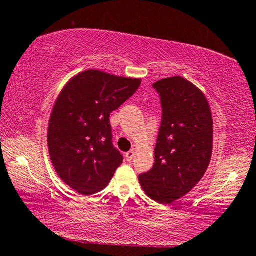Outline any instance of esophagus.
<instances>
[{
    "mask_svg": "<svg viewBox=\"0 0 256 256\" xmlns=\"http://www.w3.org/2000/svg\"><path fill=\"white\" fill-rule=\"evenodd\" d=\"M134 150H130V151H128L126 152V154H125V157H126V160L128 162H131V160L133 159V157H134Z\"/></svg>",
    "mask_w": 256,
    "mask_h": 256,
    "instance_id": "esophagus-1",
    "label": "esophagus"
}]
</instances>
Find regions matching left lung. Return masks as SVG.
Segmentation results:
<instances>
[{
  "label": "left lung",
  "instance_id": "left-lung-1",
  "mask_svg": "<svg viewBox=\"0 0 256 256\" xmlns=\"http://www.w3.org/2000/svg\"><path fill=\"white\" fill-rule=\"evenodd\" d=\"M162 108L154 164L138 175L146 196L168 204L188 194L206 174L212 154V116L204 94L182 76L152 84Z\"/></svg>",
  "mask_w": 256,
  "mask_h": 256
}]
</instances>
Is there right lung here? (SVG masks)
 <instances>
[{
    "label": "right lung",
    "instance_id": "right-lung-1",
    "mask_svg": "<svg viewBox=\"0 0 256 256\" xmlns=\"http://www.w3.org/2000/svg\"><path fill=\"white\" fill-rule=\"evenodd\" d=\"M140 79L88 70L68 82L52 112L47 142L64 183L84 196L100 192L123 162L110 115L136 94Z\"/></svg>",
    "mask_w": 256,
    "mask_h": 256
}]
</instances>
